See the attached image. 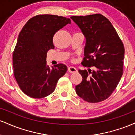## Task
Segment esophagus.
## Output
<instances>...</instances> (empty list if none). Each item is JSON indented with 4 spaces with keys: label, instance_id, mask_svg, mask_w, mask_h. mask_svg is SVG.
<instances>
[{
    "label": "esophagus",
    "instance_id": "34e87169",
    "mask_svg": "<svg viewBox=\"0 0 135 135\" xmlns=\"http://www.w3.org/2000/svg\"><path fill=\"white\" fill-rule=\"evenodd\" d=\"M68 72L70 73V74H74V73L77 72V70L75 67H74V66H70V67L68 68Z\"/></svg>",
    "mask_w": 135,
    "mask_h": 135
}]
</instances>
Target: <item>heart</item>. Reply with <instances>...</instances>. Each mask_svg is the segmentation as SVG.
Masks as SVG:
<instances>
[{"instance_id":"obj_1","label":"heart","mask_w":135,"mask_h":135,"mask_svg":"<svg viewBox=\"0 0 135 135\" xmlns=\"http://www.w3.org/2000/svg\"><path fill=\"white\" fill-rule=\"evenodd\" d=\"M70 60H71V61H74V56L71 57Z\"/></svg>"}]
</instances>
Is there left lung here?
Here are the masks:
<instances>
[{
    "mask_svg": "<svg viewBox=\"0 0 135 135\" xmlns=\"http://www.w3.org/2000/svg\"><path fill=\"white\" fill-rule=\"evenodd\" d=\"M74 21L86 38L82 65L95 70H79L83 79L75 86L77 95L86 102L98 103L115 90L123 74L124 47L106 17L100 14L74 16Z\"/></svg>",
    "mask_w": 135,
    "mask_h": 135,
    "instance_id": "left-lung-1",
    "label": "left lung"
}]
</instances>
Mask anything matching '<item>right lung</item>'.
<instances>
[{"instance_id": "right-lung-1", "label": "right lung", "mask_w": 135, "mask_h": 135, "mask_svg": "<svg viewBox=\"0 0 135 135\" xmlns=\"http://www.w3.org/2000/svg\"><path fill=\"white\" fill-rule=\"evenodd\" d=\"M71 20L52 15L30 18L18 36L13 54L14 75L21 91L29 97L42 98L55 91L59 79L67 67L62 63L50 68L47 52L53 49L54 35Z\"/></svg>"}]
</instances>
